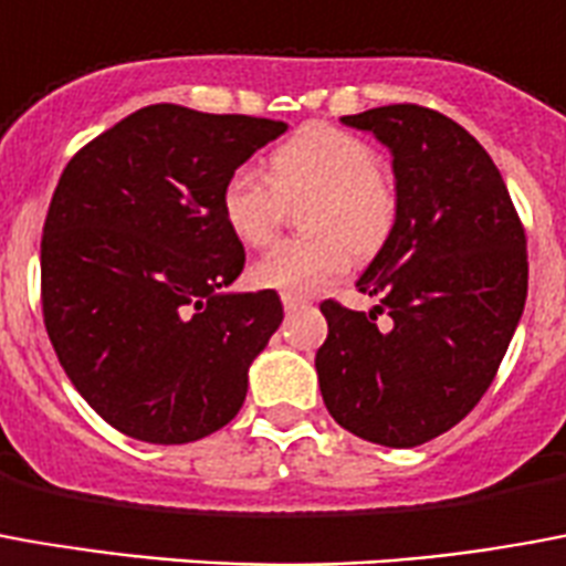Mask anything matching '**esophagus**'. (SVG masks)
<instances>
[{
    "label": "esophagus",
    "instance_id": "obj_1",
    "mask_svg": "<svg viewBox=\"0 0 566 566\" xmlns=\"http://www.w3.org/2000/svg\"><path fill=\"white\" fill-rule=\"evenodd\" d=\"M308 303L305 296H296V294H282V305L284 312H296V308H303V305Z\"/></svg>",
    "mask_w": 566,
    "mask_h": 566
}]
</instances>
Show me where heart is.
Masks as SVG:
<instances>
[{"mask_svg": "<svg viewBox=\"0 0 566 566\" xmlns=\"http://www.w3.org/2000/svg\"><path fill=\"white\" fill-rule=\"evenodd\" d=\"M375 149L336 125H305L270 155L266 174L240 165L221 186V219L245 245H266L284 203L308 195L300 221L305 237L272 245L251 263V282L282 294H317L342 279L354 251L371 254L396 224L399 198L375 165Z\"/></svg>", "mask_w": 566, "mask_h": 566, "instance_id": "heart-1", "label": "heart"}]
</instances>
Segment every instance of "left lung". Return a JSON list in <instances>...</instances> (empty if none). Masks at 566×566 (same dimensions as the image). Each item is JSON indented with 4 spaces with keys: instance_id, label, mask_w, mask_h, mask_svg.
Wrapping results in <instances>:
<instances>
[{
    "instance_id": "1",
    "label": "left lung",
    "mask_w": 566,
    "mask_h": 566,
    "mask_svg": "<svg viewBox=\"0 0 566 566\" xmlns=\"http://www.w3.org/2000/svg\"><path fill=\"white\" fill-rule=\"evenodd\" d=\"M342 123L392 153L399 212L357 282L380 300L375 312L321 303V396L363 441L420 447L464 420L495 380L528 296L525 228L495 161L450 116L387 104Z\"/></svg>"
}]
</instances>
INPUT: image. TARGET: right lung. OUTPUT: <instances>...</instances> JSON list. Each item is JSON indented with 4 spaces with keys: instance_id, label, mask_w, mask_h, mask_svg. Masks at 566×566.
Instances as JSON below:
<instances>
[{
    "instance_id": "add662e5",
    "label": "right lung",
    "mask_w": 566,
    "mask_h": 566,
    "mask_svg": "<svg viewBox=\"0 0 566 566\" xmlns=\"http://www.w3.org/2000/svg\"><path fill=\"white\" fill-rule=\"evenodd\" d=\"M287 125L149 104L74 155L41 237L50 345L95 413L146 443H191L240 413L275 291L224 294L245 266L221 186Z\"/></svg>"
}]
</instances>
